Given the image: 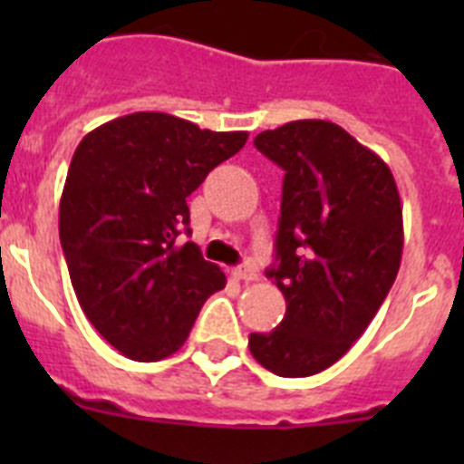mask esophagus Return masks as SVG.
<instances>
[{
	"instance_id": "1",
	"label": "esophagus",
	"mask_w": 464,
	"mask_h": 464,
	"mask_svg": "<svg viewBox=\"0 0 464 464\" xmlns=\"http://www.w3.org/2000/svg\"><path fill=\"white\" fill-rule=\"evenodd\" d=\"M232 276L237 281H257V272L253 265H239V267L232 269Z\"/></svg>"
}]
</instances>
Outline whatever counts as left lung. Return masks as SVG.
Masks as SVG:
<instances>
[{
	"mask_svg": "<svg viewBox=\"0 0 464 464\" xmlns=\"http://www.w3.org/2000/svg\"><path fill=\"white\" fill-rule=\"evenodd\" d=\"M283 176L276 265L281 325L253 332V358L285 379L314 376L362 337L401 262V202L391 167L330 121H293L256 137Z\"/></svg>",
	"mask_w": 464,
	"mask_h": 464,
	"instance_id": "obj_1",
	"label": "left lung"
}]
</instances>
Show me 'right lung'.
Instances as JSON below:
<instances>
[{"mask_svg": "<svg viewBox=\"0 0 464 464\" xmlns=\"http://www.w3.org/2000/svg\"><path fill=\"white\" fill-rule=\"evenodd\" d=\"M246 139L160 111L81 139L60 199V241L81 309L125 358H169L208 295L225 288L218 265L179 235L190 232L186 197Z\"/></svg>", "mask_w": 464, "mask_h": 464, "instance_id": "obj_1", "label": "right lung"}]
</instances>
